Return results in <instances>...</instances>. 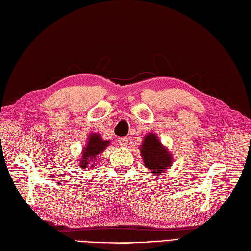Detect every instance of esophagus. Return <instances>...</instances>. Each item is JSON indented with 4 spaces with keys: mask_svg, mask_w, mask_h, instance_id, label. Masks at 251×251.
Returning <instances> with one entry per match:
<instances>
[{
    "mask_svg": "<svg viewBox=\"0 0 251 251\" xmlns=\"http://www.w3.org/2000/svg\"><path fill=\"white\" fill-rule=\"evenodd\" d=\"M119 145L121 146V147H126L127 145H128V138L127 137H121V138H119Z\"/></svg>",
    "mask_w": 251,
    "mask_h": 251,
    "instance_id": "esophagus-1",
    "label": "esophagus"
}]
</instances>
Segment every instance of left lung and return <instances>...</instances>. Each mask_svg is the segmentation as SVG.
I'll use <instances>...</instances> for the list:
<instances>
[{"label":"left lung","instance_id":"left-lung-1","mask_svg":"<svg viewBox=\"0 0 251 251\" xmlns=\"http://www.w3.org/2000/svg\"><path fill=\"white\" fill-rule=\"evenodd\" d=\"M141 155L146 167L156 175L165 172V168L169 167L173 162L169 152L157 140V137L152 134L146 136L141 146Z\"/></svg>","mask_w":251,"mask_h":251}]
</instances>
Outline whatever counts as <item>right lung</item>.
I'll return each mask as SVG.
<instances>
[{"label": "right lung", "mask_w": 251, "mask_h": 251, "mask_svg": "<svg viewBox=\"0 0 251 251\" xmlns=\"http://www.w3.org/2000/svg\"><path fill=\"white\" fill-rule=\"evenodd\" d=\"M109 141H104L101 139L99 135H90L88 138V143L87 147L84 148L83 150V155L81 161H79V168H87V167H94L96 161V156L98 155L99 153L102 152L106 146H109Z\"/></svg>", "instance_id": "1"}]
</instances>
